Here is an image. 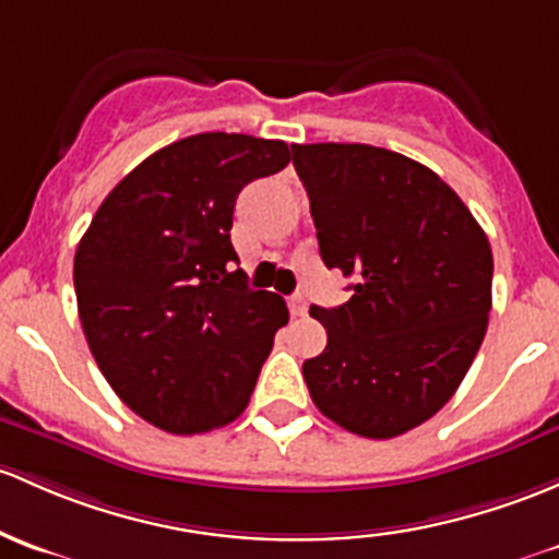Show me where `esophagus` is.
<instances>
[{
  "label": "esophagus",
  "instance_id": "34e87169",
  "mask_svg": "<svg viewBox=\"0 0 559 559\" xmlns=\"http://www.w3.org/2000/svg\"><path fill=\"white\" fill-rule=\"evenodd\" d=\"M289 310H292V316H305V313H308V302H305V299L299 295L289 297Z\"/></svg>",
  "mask_w": 559,
  "mask_h": 559
}]
</instances>
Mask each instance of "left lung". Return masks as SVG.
Masks as SVG:
<instances>
[{
  "mask_svg": "<svg viewBox=\"0 0 559 559\" xmlns=\"http://www.w3.org/2000/svg\"><path fill=\"white\" fill-rule=\"evenodd\" d=\"M326 267L354 278L340 308L310 305L324 354L302 364L316 407L367 439L439 413L487 332L492 251L431 168L369 144H292Z\"/></svg>",
  "mask_w": 559,
  "mask_h": 559,
  "instance_id": "obj_1",
  "label": "left lung"
}]
</instances>
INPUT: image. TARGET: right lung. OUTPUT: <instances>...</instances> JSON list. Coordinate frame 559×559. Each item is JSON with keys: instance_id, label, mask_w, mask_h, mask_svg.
I'll return each instance as SVG.
<instances>
[{"instance_id": "1", "label": "right lung", "mask_w": 559, "mask_h": 559, "mask_svg": "<svg viewBox=\"0 0 559 559\" xmlns=\"http://www.w3.org/2000/svg\"><path fill=\"white\" fill-rule=\"evenodd\" d=\"M284 141L198 133L139 163L74 254L91 354L117 396L168 433L214 431L249 404L284 297L254 292L233 249L235 198L278 174Z\"/></svg>"}]
</instances>
